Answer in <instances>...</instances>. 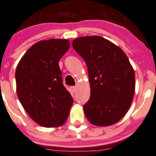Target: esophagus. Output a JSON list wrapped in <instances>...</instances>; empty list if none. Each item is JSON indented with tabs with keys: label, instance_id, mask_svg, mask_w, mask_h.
<instances>
[{
	"label": "esophagus",
	"instance_id": "1",
	"mask_svg": "<svg viewBox=\"0 0 156 156\" xmlns=\"http://www.w3.org/2000/svg\"><path fill=\"white\" fill-rule=\"evenodd\" d=\"M71 88L72 91H73V93H75V92L76 91V89H77V87H76V86H72Z\"/></svg>",
	"mask_w": 156,
	"mask_h": 156
}]
</instances>
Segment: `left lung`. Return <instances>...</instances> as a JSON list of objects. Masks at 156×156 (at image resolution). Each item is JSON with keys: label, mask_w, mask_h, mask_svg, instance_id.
<instances>
[{"label": "left lung", "mask_w": 156, "mask_h": 156, "mask_svg": "<svg viewBox=\"0 0 156 156\" xmlns=\"http://www.w3.org/2000/svg\"><path fill=\"white\" fill-rule=\"evenodd\" d=\"M72 46L88 68L91 96L83 105L85 117L98 126L115 124L125 116L135 94L129 60L122 49L101 36L76 38Z\"/></svg>", "instance_id": "8db88e82"}]
</instances>
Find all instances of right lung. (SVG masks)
Here are the masks:
<instances>
[{
  "instance_id": "add662e5",
  "label": "right lung",
  "mask_w": 156,
  "mask_h": 156,
  "mask_svg": "<svg viewBox=\"0 0 156 156\" xmlns=\"http://www.w3.org/2000/svg\"><path fill=\"white\" fill-rule=\"evenodd\" d=\"M69 48L67 39L38 41L27 50L17 65L18 98L30 117L42 126L62 125L73 105L58 66L59 59Z\"/></svg>"
}]
</instances>
